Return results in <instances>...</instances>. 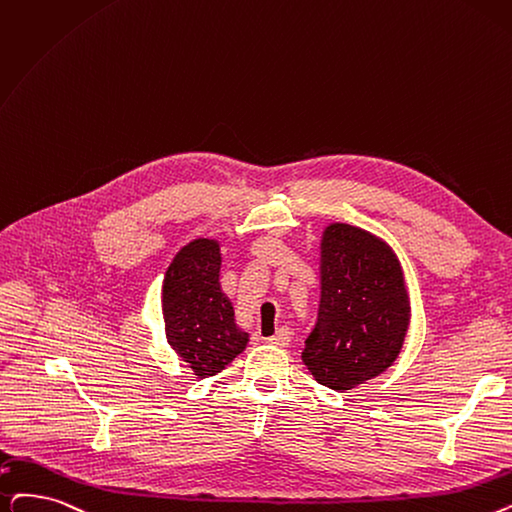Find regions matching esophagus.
I'll list each match as a JSON object with an SVG mask.
<instances>
[{
	"instance_id": "1",
	"label": "esophagus",
	"mask_w": 512,
	"mask_h": 512,
	"mask_svg": "<svg viewBox=\"0 0 512 512\" xmlns=\"http://www.w3.org/2000/svg\"><path fill=\"white\" fill-rule=\"evenodd\" d=\"M268 343H270V345H274V347H286L288 343H291V330H288L286 326L278 328V332H276L274 337H270V339H268Z\"/></svg>"
}]
</instances>
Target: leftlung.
I'll list each match as a JSON object with an SVG mask.
<instances>
[{"label":"left lung","instance_id":"1","mask_svg":"<svg viewBox=\"0 0 512 512\" xmlns=\"http://www.w3.org/2000/svg\"><path fill=\"white\" fill-rule=\"evenodd\" d=\"M320 307L301 360L332 391H351L397 360L410 326L399 257L381 236L332 221L320 236Z\"/></svg>","mask_w":512,"mask_h":512}]
</instances>
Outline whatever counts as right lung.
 Returning <instances> with one entry per match:
<instances>
[{
  "mask_svg": "<svg viewBox=\"0 0 512 512\" xmlns=\"http://www.w3.org/2000/svg\"><path fill=\"white\" fill-rule=\"evenodd\" d=\"M219 272V240L194 238L175 253L163 278L165 337L196 379L219 374L249 343V332L236 324L234 305L221 291Z\"/></svg>",
  "mask_w": 512,
  "mask_h": 512,
  "instance_id": "obj_1",
  "label": "right lung"
}]
</instances>
